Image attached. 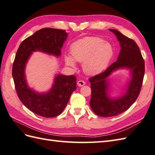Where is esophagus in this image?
<instances>
[{"mask_svg":"<svg viewBox=\"0 0 155 155\" xmlns=\"http://www.w3.org/2000/svg\"><path fill=\"white\" fill-rule=\"evenodd\" d=\"M85 84H86V82L84 81H82V80H80L77 82V85L78 86H82L85 85Z\"/></svg>","mask_w":155,"mask_h":155,"instance_id":"esophagus-1","label":"esophagus"}]
</instances>
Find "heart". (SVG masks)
I'll list each match as a JSON object with an SVG mask.
<instances>
[{
  "label": "heart",
  "instance_id": "heart-1",
  "mask_svg": "<svg viewBox=\"0 0 155 155\" xmlns=\"http://www.w3.org/2000/svg\"><path fill=\"white\" fill-rule=\"evenodd\" d=\"M71 56L64 57L65 63L71 67L76 62L82 63V69L88 74L101 73L108 65L114 55V48L109 42L97 37H86L74 42L71 47Z\"/></svg>",
  "mask_w": 155,
  "mask_h": 155
}]
</instances>
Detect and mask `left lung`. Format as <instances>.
<instances>
[{
  "label": "left lung",
  "mask_w": 155,
  "mask_h": 155,
  "mask_svg": "<svg viewBox=\"0 0 155 155\" xmlns=\"http://www.w3.org/2000/svg\"><path fill=\"white\" fill-rule=\"evenodd\" d=\"M109 30L120 42L121 50L117 59L103 73L89 78L92 91L90 106L100 117L115 116L127 110L137 98L145 74V62L136 43L116 30ZM122 68L129 69L130 81L123 95L112 98L109 94L108 78L114 71Z\"/></svg>",
  "instance_id": "1"
}]
</instances>
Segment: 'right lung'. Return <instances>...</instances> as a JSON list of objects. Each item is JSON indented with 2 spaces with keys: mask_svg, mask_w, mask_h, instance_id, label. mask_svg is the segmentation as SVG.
Here are the masks:
<instances>
[{
  "mask_svg": "<svg viewBox=\"0 0 155 155\" xmlns=\"http://www.w3.org/2000/svg\"><path fill=\"white\" fill-rule=\"evenodd\" d=\"M67 35L63 30L41 29L21 43L14 59L12 77L18 96L28 110L42 117H53L62 113L71 94L77 89V78L74 75L56 74L51 88L39 93L28 84L25 74L26 63L35 51L59 57Z\"/></svg>",
  "mask_w": 155,
  "mask_h": 155,
  "instance_id": "1",
  "label": "right lung"
}]
</instances>
